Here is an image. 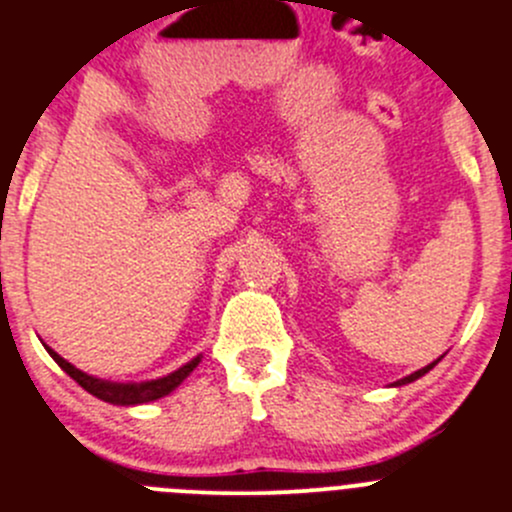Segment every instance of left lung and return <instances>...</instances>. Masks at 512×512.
<instances>
[{
	"label": "left lung",
	"mask_w": 512,
	"mask_h": 512,
	"mask_svg": "<svg viewBox=\"0 0 512 512\" xmlns=\"http://www.w3.org/2000/svg\"><path fill=\"white\" fill-rule=\"evenodd\" d=\"M439 361H442V356H439V358H437V361H432V364H429V366H424V369H419V371H414V374L404 376V379L394 381V386H404V384H412V381H417V379H419V376H424V374H427V371H432V369H434V366H437V364H439Z\"/></svg>",
	"instance_id": "8db88e82"
}]
</instances>
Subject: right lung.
Instances as JSON below:
<instances>
[{"label":"right lung","instance_id":"1","mask_svg":"<svg viewBox=\"0 0 512 512\" xmlns=\"http://www.w3.org/2000/svg\"><path fill=\"white\" fill-rule=\"evenodd\" d=\"M47 348V346H45ZM52 358H55V364L60 366L70 379L78 381L88 394L98 396L100 401H108V404H116V407H136V404H148V401H156L161 396L171 394L191 371L197 369L202 356L191 358L189 364H184L181 369L171 371L169 376H161V379H151V381H128V384H121V381H105V379H95V376L85 374V371L75 369L73 364H68L60 353H55L52 348H47Z\"/></svg>","mask_w":512,"mask_h":512}]
</instances>
